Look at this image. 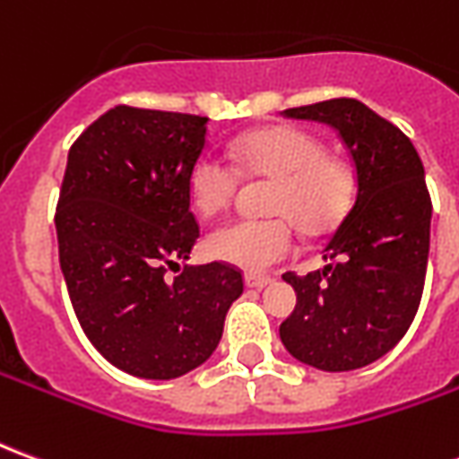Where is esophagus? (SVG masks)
Returning a JSON list of instances; mask_svg holds the SVG:
<instances>
[{
	"label": "esophagus",
	"mask_w": 459,
	"mask_h": 459,
	"mask_svg": "<svg viewBox=\"0 0 459 459\" xmlns=\"http://www.w3.org/2000/svg\"><path fill=\"white\" fill-rule=\"evenodd\" d=\"M270 282H273L270 275H258V273H248V275H246V285H248V288H268Z\"/></svg>",
	"instance_id": "1"
}]
</instances>
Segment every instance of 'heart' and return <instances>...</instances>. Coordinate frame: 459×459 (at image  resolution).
<instances>
[{
  "label": "heart",
  "instance_id": "1",
  "mask_svg": "<svg viewBox=\"0 0 459 459\" xmlns=\"http://www.w3.org/2000/svg\"><path fill=\"white\" fill-rule=\"evenodd\" d=\"M233 164L219 154H201L189 171L191 206L201 213L226 209L240 174L270 179L265 209L268 219H233L213 229L206 250L213 258L246 270H265L295 248V227L305 236H322L344 219L354 201L356 179L351 167L325 144L298 127H263L248 132L230 147Z\"/></svg>",
  "mask_w": 459,
  "mask_h": 459
}]
</instances>
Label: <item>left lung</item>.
<instances>
[{
    "mask_svg": "<svg viewBox=\"0 0 459 459\" xmlns=\"http://www.w3.org/2000/svg\"><path fill=\"white\" fill-rule=\"evenodd\" d=\"M334 127L356 171L351 209L325 243V270L285 273L298 292L280 339L302 364L351 371L391 351L423 298L433 204L413 142L354 98L290 108Z\"/></svg>",
    "mask_w": 459,
    "mask_h": 459,
    "instance_id": "obj_1",
    "label": "left lung"
}]
</instances>
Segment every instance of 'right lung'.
I'll return each mask as SVG.
<instances>
[{
    "label": "right lung",
    "instance_id": "obj_1",
    "mask_svg": "<svg viewBox=\"0 0 459 459\" xmlns=\"http://www.w3.org/2000/svg\"><path fill=\"white\" fill-rule=\"evenodd\" d=\"M206 122L115 105L68 152L56 206L68 298L91 344L140 378L167 381L204 364L243 292L230 263L177 265L199 238L186 181Z\"/></svg>",
    "mask_w": 459,
    "mask_h": 459
}]
</instances>
